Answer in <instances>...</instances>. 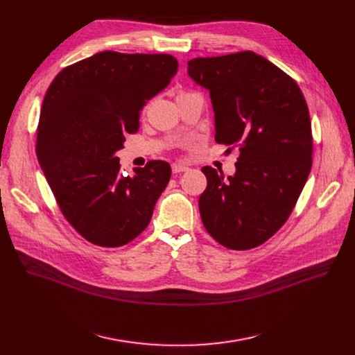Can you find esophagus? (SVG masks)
Masks as SVG:
<instances>
[{
	"label": "esophagus",
	"instance_id": "34e87169",
	"mask_svg": "<svg viewBox=\"0 0 355 355\" xmlns=\"http://www.w3.org/2000/svg\"><path fill=\"white\" fill-rule=\"evenodd\" d=\"M188 168H189L188 166L180 164V163H173V164H172V172H173V173H182V172H187Z\"/></svg>",
	"mask_w": 355,
	"mask_h": 355
}]
</instances>
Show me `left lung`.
<instances>
[{
	"label": "left lung",
	"instance_id": "obj_1",
	"mask_svg": "<svg viewBox=\"0 0 355 355\" xmlns=\"http://www.w3.org/2000/svg\"><path fill=\"white\" fill-rule=\"evenodd\" d=\"M188 75L209 91L215 141L239 147L235 173L202 167V223L231 250L254 248L286 223L312 167L309 110L297 83L266 58L239 52L188 62Z\"/></svg>",
	"mask_w": 355,
	"mask_h": 355
}]
</instances>
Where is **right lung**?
I'll return each mask as SVG.
<instances>
[{"mask_svg":"<svg viewBox=\"0 0 355 355\" xmlns=\"http://www.w3.org/2000/svg\"><path fill=\"white\" fill-rule=\"evenodd\" d=\"M178 66L171 55L107 50L64 67L44 95L39 163L67 223L95 245L121 247L140 235L171 180V164L163 160L123 176L115 153Z\"/></svg>","mask_w":355,"mask_h":355,"instance_id":"obj_1","label":"right lung"}]
</instances>
